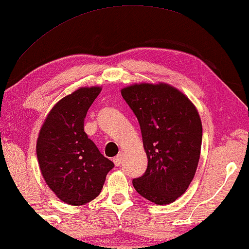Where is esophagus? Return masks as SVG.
Masks as SVG:
<instances>
[{
  "label": "esophagus",
  "instance_id": "34e87169",
  "mask_svg": "<svg viewBox=\"0 0 249 249\" xmlns=\"http://www.w3.org/2000/svg\"><path fill=\"white\" fill-rule=\"evenodd\" d=\"M122 160H124V155L119 154L117 157H114V158H113V162H114V164H116V166L118 167V166H120V164H121Z\"/></svg>",
  "mask_w": 249,
  "mask_h": 249
}]
</instances>
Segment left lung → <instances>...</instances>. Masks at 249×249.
Segmentation results:
<instances>
[{
	"label": "left lung",
	"mask_w": 249,
	"mask_h": 249,
	"mask_svg": "<svg viewBox=\"0 0 249 249\" xmlns=\"http://www.w3.org/2000/svg\"><path fill=\"white\" fill-rule=\"evenodd\" d=\"M140 124L147 170L135 178L138 194L157 205L175 201L188 188L200 157L202 127L196 107L167 83L121 90Z\"/></svg>",
	"instance_id": "8db88e82"
}]
</instances>
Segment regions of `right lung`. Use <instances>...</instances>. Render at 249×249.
<instances>
[{
	"label": "right lung",
	"instance_id": "obj_1",
	"mask_svg": "<svg viewBox=\"0 0 249 249\" xmlns=\"http://www.w3.org/2000/svg\"><path fill=\"white\" fill-rule=\"evenodd\" d=\"M100 87L80 88L53 107L40 130L36 156L45 182L58 198L85 205L101 193L114 167L85 132V118Z\"/></svg>",
	"mask_w": 249,
	"mask_h": 249
}]
</instances>
